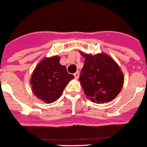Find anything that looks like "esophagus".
<instances>
[{
    "instance_id": "obj_1",
    "label": "esophagus",
    "mask_w": 147,
    "mask_h": 147,
    "mask_svg": "<svg viewBox=\"0 0 147 147\" xmlns=\"http://www.w3.org/2000/svg\"><path fill=\"white\" fill-rule=\"evenodd\" d=\"M74 77H75V79H78V78H79V77H80V73H79V71H77V72H76L74 74Z\"/></svg>"
}]
</instances>
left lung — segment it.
I'll return each mask as SVG.
<instances>
[{
	"mask_svg": "<svg viewBox=\"0 0 147 147\" xmlns=\"http://www.w3.org/2000/svg\"><path fill=\"white\" fill-rule=\"evenodd\" d=\"M80 54L85 61L79 80L86 96L97 103L114 99L124 85V74L118 64L105 54Z\"/></svg>",
	"mask_w": 147,
	"mask_h": 147,
	"instance_id": "left-lung-1",
	"label": "left lung"
}]
</instances>
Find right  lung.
<instances>
[{
  "label": "right lung",
  "instance_id": "right-lung-1",
  "mask_svg": "<svg viewBox=\"0 0 147 147\" xmlns=\"http://www.w3.org/2000/svg\"><path fill=\"white\" fill-rule=\"evenodd\" d=\"M59 56L45 57L35 68L30 83L32 91L38 98L46 103L55 102L74 75L69 74L65 66L60 64Z\"/></svg>",
  "mask_w": 147,
  "mask_h": 147
}]
</instances>
